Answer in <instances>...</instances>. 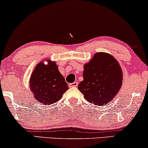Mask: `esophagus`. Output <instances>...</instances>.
I'll use <instances>...</instances> for the list:
<instances>
[{"mask_svg":"<svg viewBox=\"0 0 148 148\" xmlns=\"http://www.w3.org/2000/svg\"><path fill=\"white\" fill-rule=\"evenodd\" d=\"M78 82H74L71 83V84H70V86H72V87H76L78 86Z\"/></svg>","mask_w":148,"mask_h":148,"instance_id":"34e87169","label":"esophagus"}]
</instances>
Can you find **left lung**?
Wrapping results in <instances>:
<instances>
[{"label": "left lung", "mask_w": 148, "mask_h": 148, "mask_svg": "<svg viewBox=\"0 0 148 148\" xmlns=\"http://www.w3.org/2000/svg\"><path fill=\"white\" fill-rule=\"evenodd\" d=\"M83 80L78 90L86 101L104 105L113 100L122 84L123 74L119 64L111 55L97 53L85 64Z\"/></svg>", "instance_id": "8db88e82"}]
</instances>
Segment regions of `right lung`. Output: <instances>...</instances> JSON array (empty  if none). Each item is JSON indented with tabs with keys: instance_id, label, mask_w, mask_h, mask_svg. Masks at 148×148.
<instances>
[{
	"instance_id": "1",
	"label": "right lung",
	"mask_w": 148,
	"mask_h": 148,
	"mask_svg": "<svg viewBox=\"0 0 148 148\" xmlns=\"http://www.w3.org/2000/svg\"><path fill=\"white\" fill-rule=\"evenodd\" d=\"M40 62L35 67L29 81L35 99L43 105L58 102L68 90V84L58 70L55 62Z\"/></svg>"
}]
</instances>
